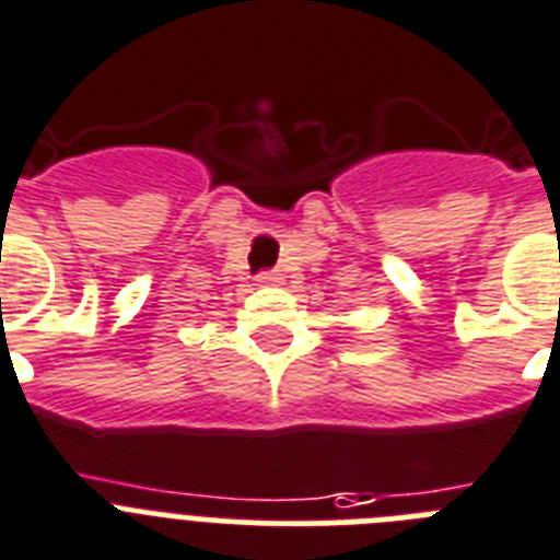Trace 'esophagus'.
<instances>
[{
	"instance_id": "34e87169",
	"label": "esophagus",
	"mask_w": 560,
	"mask_h": 560,
	"mask_svg": "<svg viewBox=\"0 0 560 560\" xmlns=\"http://www.w3.org/2000/svg\"><path fill=\"white\" fill-rule=\"evenodd\" d=\"M259 281L261 287H281V281H284V276L279 273V270H267V273H259Z\"/></svg>"
}]
</instances>
